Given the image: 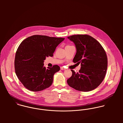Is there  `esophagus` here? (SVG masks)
Returning <instances> with one entry per match:
<instances>
[{"mask_svg": "<svg viewBox=\"0 0 123 123\" xmlns=\"http://www.w3.org/2000/svg\"><path fill=\"white\" fill-rule=\"evenodd\" d=\"M61 69L62 70H66V69L64 68L63 67H61Z\"/></svg>", "mask_w": 123, "mask_h": 123, "instance_id": "1", "label": "esophagus"}]
</instances>
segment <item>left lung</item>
<instances>
[{
  "label": "left lung",
  "instance_id": "obj_1",
  "mask_svg": "<svg viewBox=\"0 0 123 123\" xmlns=\"http://www.w3.org/2000/svg\"><path fill=\"white\" fill-rule=\"evenodd\" d=\"M68 38L73 42L77 49L73 62L81 63L79 72L71 70L72 74L67 80L68 85L80 91L95 89L103 81L107 68V58L104 49L90 35H71Z\"/></svg>",
  "mask_w": 123,
  "mask_h": 123
}]
</instances>
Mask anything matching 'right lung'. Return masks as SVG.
I'll use <instances>...</instances> for the list:
<instances>
[{"mask_svg":"<svg viewBox=\"0 0 123 123\" xmlns=\"http://www.w3.org/2000/svg\"><path fill=\"white\" fill-rule=\"evenodd\" d=\"M65 38L34 35L23 40L18 47L15 59V69L24 86L32 91L49 88L54 74L60 70L57 65L43 67L46 57L53 56L56 47Z\"/></svg>","mask_w":123,"mask_h":123,"instance_id":"add662e5","label":"right lung"}]
</instances>
